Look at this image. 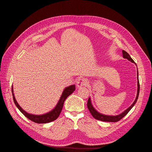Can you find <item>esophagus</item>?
<instances>
[{
  "label": "esophagus",
  "mask_w": 152,
  "mask_h": 152,
  "mask_svg": "<svg viewBox=\"0 0 152 152\" xmlns=\"http://www.w3.org/2000/svg\"><path fill=\"white\" fill-rule=\"evenodd\" d=\"M87 80L85 79H79L77 81V88H80L82 86H86Z\"/></svg>",
  "instance_id": "obj_1"
}]
</instances>
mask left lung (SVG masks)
<instances>
[{
	"label": "left lung",
	"mask_w": 152,
	"mask_h": 152,
	"mask_svg": "<svg viewBox=\"0 0 152 152\" xmlns=\"http://www.w3.org/2000/svg\"><path fill=\"white\" fill-rule=\"evenodd\" d=\"M122 55H123V58L125 59H127L129 61H130L131 62L134 63V61H133V59L131 58L130 55L125 50H122ZM137 95L136 99L134 100V102H133V103L129 107L127 108L126 110L120 113L118 115H104L98 112L97 110H96L93 105L91 103V99L89 97L88 102H87V108H88L89 110L90 111V113H91L93 117L96 118V120H99L103 122H115L118 121H120L121 119H122L124 116H126V115L128 113V112L130 111L131 109L134 107V104H136L137 98H138L139 96V93H140V82H139V79H138V71H137Z\"/></svg>",
	"instance_id": "left-lung-1"
}]
</instances>
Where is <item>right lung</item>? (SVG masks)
Wrapping results in <instances>:
<instances>
[{
  "mask_svg": "<svg viewBox=\"0 0 152 152\" xmlns=\"http://www.w3.org/2000/svg\"><path fill=\"white\" fill-rule=\"evenodd\" d=\"M12 86V96H13V100L14 102H15L17 108L19 109L20 111L24 115L30 119V121H33L35 123H39V124H44V123H49L52 121H54L56 120V119L59 117V114H60L64 102H65V99L68 98V96H70L72 93H73V91L75 90V85H71L68 87H66L63 90V93L61 96L60 98H59L58 102L56 104V107H54V109L50 110V112L44 113L42 115H33L28 113L26 111L23 109L20 104L18 103L17 101L16 100L15 94L13 93V88Z\"/></svg>",
  "mask_w": 152,
  "mask_h": 152,
  "instance_id": "right-lung-1",
  "label": "right lung"
}]
</instances>
